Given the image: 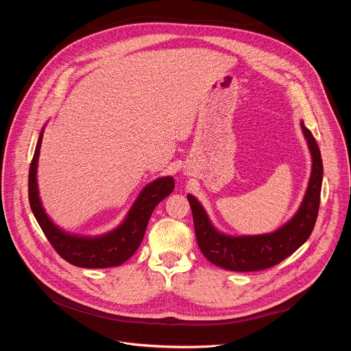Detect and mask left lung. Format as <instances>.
<instances>
[{
	"mask_svg": "<svg viewBox=\"0 0 351 351\" xmlns=\"http://www.w3.org/2000/svg\"><path fill=\"white\" fill-rule=\"evenodd\" d=\"M300 126H302L311 153V176L297 213L275 232L247 236L225 234L211 223L198 199L187 194L193 213L197 244L206 258L214 265L234 272L267 269L291 256L310 237L319 210L324 167L314 136L304 126L303 121Z\"/></svg>",
	"mask_w": 351,
	"mask_h": 351,
	"instance_id": "8db88e82",
	"label": "left lung"
}]
</instances>
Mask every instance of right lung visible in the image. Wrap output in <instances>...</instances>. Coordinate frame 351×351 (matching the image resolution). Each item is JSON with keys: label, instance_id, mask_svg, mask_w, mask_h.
I'll use <instances>...</instances> for the list:
<instances>
[{"label": "right lung", "instance_id": "add662e5", "mask_svg": "<svg viewBox=\"0 0 351 351\" xmlns=\"http://www.w3.org/2000/svg\"><path fill=\"white\" fill-rule=\"evenodd\" d=\"M43 133L44 129H41L38 136L29 169V203L45 237L56 248V252L72 265L80 268H110L122 265L138 248L154 208L175 189L173 178L162 176L148 183L136 198L123 222L111 232L93 237L68 233L47 215L40 199L37 164Z\"/></svg>", "mask_w": 351, "mask_h": 351}]
</instances>
